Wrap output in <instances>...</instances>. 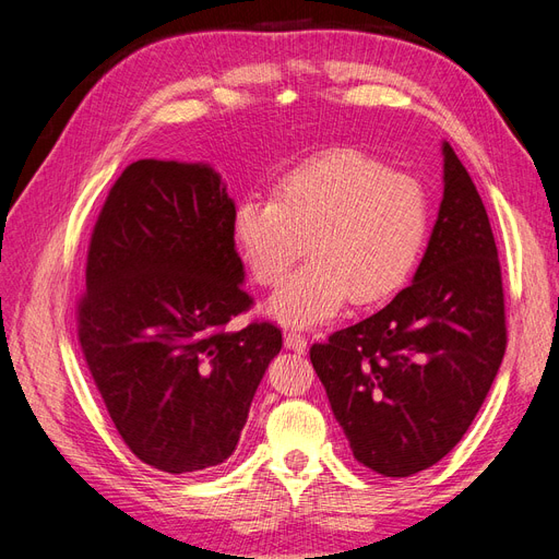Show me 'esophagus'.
Wrapping results in <instances>:
<instances>
[{"label":"esophagus","instance_id":"esophagus-1","mask_svg":"<svg viewBox=\"0 0 559 559\" xmlns=\"http://www.w3.org/2000/svg\"><path fill=\"white\" fill-rule=\"evenodd\" d=\"M284 347L286 349H294V352H306V347H308L306 335H302L296 329H289V331L284 333Z\"/></svg>","mask_w":559,"mask_h":559}]
</instances>
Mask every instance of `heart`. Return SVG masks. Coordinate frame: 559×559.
<instances>
[{
    "instance_id": "heart-1",
    "label": "heart",
    "mask_w": 559,
    "mask_h": 559,
    "mask_svg": "<svg viewBox=\"0 0 559 559\" xmlns=\"http://www.w3.org/2000/svg\"><path fill=\"white\" fill-rule=\"evenodd\" d=\"M429 230L421 186L357 148H333L284 173L270 198H245L230 235L253 282L277 286L302 253L310 261L267 300L282 324L310 326L349 298L366 308L408 282Z\"/></svg>"
}]
</instances>
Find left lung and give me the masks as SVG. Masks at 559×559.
<instances>
[{"label":"left lung","mask_w":559,"mask_h":559,"mask_svg":"<svg viewBox=\"0 0 559 559\" xmlns=\"http://www.w3.org/2000/svg\"><path fill=\"white\" fill-rule=\"evenodd\" d=\"M443 200L413 284L310 347L359 464L405 478L462 441L506 352L499 253L466 167L443 142Z\"/></svg>","instance_id":"obj_1"}]
</instances>
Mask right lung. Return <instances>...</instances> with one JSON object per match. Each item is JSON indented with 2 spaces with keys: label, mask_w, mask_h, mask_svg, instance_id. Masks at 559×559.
I'll list each match as a JSON object with an SVG mask.
<instances>
[{
  "label": "right lung",
  "mask_w": 559,
  "mask_h": 559,
  "mask_svg": "<svg viewBox=\"0 0 559 559\" xmlns=\"http://www.w3.org/2000/svg\"><path fill=\"white\" fill-rule=\"evenodd\" d=\"M235 202L207 163L128 165L88 247L79 343L126 445L165 473L224 464L282 331L253 321L235 251Z\"/></svg>",
  "instance_id": "obj_1"
}]
</instances>
